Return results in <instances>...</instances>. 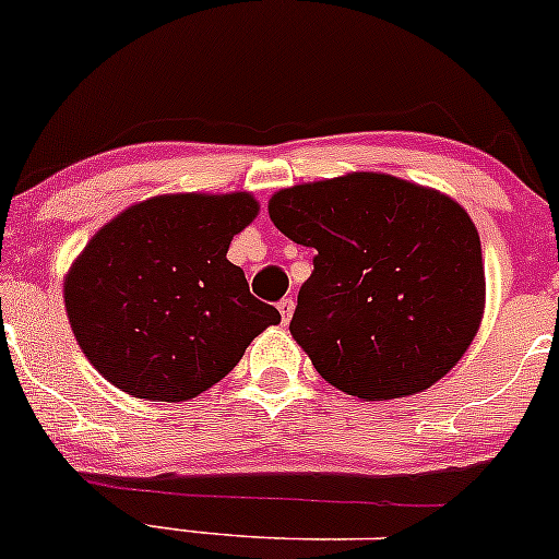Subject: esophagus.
I'll use <instances>...</instances> for the list:
<instances>
[{"instance_id": "1", "label": "esophagus", "mask_w": 559, "mask_h": 559, "mask_svg": "<svg viewBox=\"0 0 559 559\" xmlns=\"http://www.w3.org/2000/svg\"><path fill=\"white\" fill-rule=\"evenodd\" d=\"M278 312H281V320H284V325L288 320H292L294 314V299H281L278 301Z\"/></svg>"}]
</instances>
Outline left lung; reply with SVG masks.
Here are the masks:
<instances>
[{
	"instance_id": "obj_1",
	"label": "left lung",
	"mask_w": 559,
	"mask_h": 559,
	"mask_svg": "<svg viewBox=\"0 0 559 559\" xmlns=\"http://www.w3.org/2000/svg\"><path fill=\"white\" fill-rule=\"evenodd\" d=\"M267 213L314 250L288 331L331 385L388 401L459 365L479 331L484 265L455 200L359 171L275 192Z\"/></svg>"
}]
</instances>
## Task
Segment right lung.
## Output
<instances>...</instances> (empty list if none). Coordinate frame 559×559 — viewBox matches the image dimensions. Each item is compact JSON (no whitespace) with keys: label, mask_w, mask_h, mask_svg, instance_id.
I'll return each instance as SVG.
<instances>
[{"label":"right lung","mask_w":559,"mask_h":559,"mask_svg":"<svg viewBox=\"0 0 559 559\" xmlns=\"http://www.w3.org/2000/svg\"><path fill=\"white\" fill-rule=\"evenodd\" d=\"M254 215L247 192L160 194L87 241L64 278V305L80 348L111 385L147 401L194 399L281 322L226 260Z\"/></svg>","instance_id":"obj_1"}]
</instances>
